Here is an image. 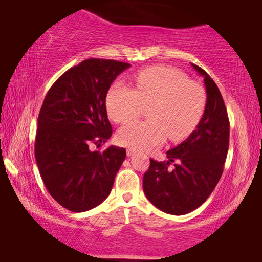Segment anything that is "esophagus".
Returning <instances> with one entry per match:
<instances>
[{"label": "esophagus", "instance_id": "obj_1", "mask_svg": "<svg viewBox=\"0 0 262 262\" xmlns=\"http://www.w3.org/2000/svg\"><path fill=\"white\" fill-rule=\"evenodd\" d=\"M133 155H135V150L132 149V148H128L127 149V156L128 157H132Z\"/></svg>", "mask_w": 262, "mask_h": 262}]
</instances>
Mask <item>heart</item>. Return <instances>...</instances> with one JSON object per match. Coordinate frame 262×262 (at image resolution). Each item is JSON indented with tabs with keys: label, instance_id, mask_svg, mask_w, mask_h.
Listing matches in <instances>:
<instances>
[{
	"label": "heart",
	"instance_id": "heart-1",
	"mask_svg": "<svg viewBox=\"0 0 262 262\" xmlns=\"http://www.w3.org/2000/svg\"><path fill=\"white\" fill-rule=\"evenodd\" d=\"M134 81L135 89L122 82L111 85L105 100L108 117L121 123L149 106L150 120L127 122L117 134L119 143L134 150H150L167 136L173 142L187 139L205 113V89L180 70L165 66L141 70Z\"/></svg>",
	"mask_w": 262,
	"mask_h": 262
}]
</instances>
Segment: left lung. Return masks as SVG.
Instances as JSON below:
<instances>
[{"label": "left lung", "instance_id": "obj_1", "mask_svg": "<svg viewBox=\"0 0 262 262\" xmlns=\"http://www.w3.org/2000/svg\"><path fill=\"white\" fill-rule=\"evenodd\" d=\"M192 66L206 85L203 117L188 139L166 151L167 162L150 159L143 176L145 196L171 215L188 214L207 200L223 173L229 149L230 123L223 97L209 75ZM170 163L174 164L172 169Z\"/></svg>", "mask_w": 262, "mask_h": 262}]
</instances>
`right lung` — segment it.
Wrapping results in <instances>:
<instances>
[{"label": "right lung", "mask_w": 262, "mask_h": 262, "mask_svg": "<svg viewBox=\"0 0 262 262\" xmlns=\"http://www.w3.org/2000/svg\"><path fill=\"white\" fill-rule=\"evenodd\" d=\"M126 62L88 59L56 79L38 117L34 154L52 198L75 212L90 210L111 193L126 158L125 148L91 151L112 135L106 95Z\"/></svg>", "instance_id": "obj_1"}]
</instances>
